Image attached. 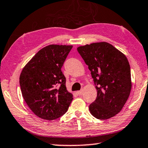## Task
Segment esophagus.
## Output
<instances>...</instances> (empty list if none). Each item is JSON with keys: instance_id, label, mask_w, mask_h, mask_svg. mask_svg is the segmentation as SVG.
Listing matches in <instances>:
<instances>
[{"instance_id": "esophagus-1", "label": "esophagus", "mask_w": 148, "mask_h": 148, "mask_svg": "<svg viewBox=\"0 0 148 148\" xmlns=\"http://www.w3.org/2000/svg\"><path fill=\"white\" fill-rule=\"evenodd\" d=\"M77 93H78V94L79 95H82V94H83V90H80V91H78V92H77Z\"/></svg>"}]
</instances>
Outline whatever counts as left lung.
I'll return each instance as SVG.
<instances>
[{
	"label": "left lung",
	"instance_id": "left-lung-1",
	"mask_svg": "<svg viewBox=\"0 0 148 148\" xmlns=\"http://www.w3.org/2000/svg\"><path fill=\"white\" fill-rule=\"evenodd\" d=\"M88 66L97 91L90 111L96 119L106 120L120 112L132 88L127 58L107 42L93 43L77 48Z\"/></svg>",
	"mask_w": 148,
	"mask_h": 148
}]
</instances>
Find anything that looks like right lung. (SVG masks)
I'll return each mask as SVG.
<instances>
[{
	"instance_id": "add662e5",
	"label": "right lung",
	"mask_w": 148,
	"mask_h": 148,
	"mask_svg": "<svg viewBox=\"0 0 148 148\" xmlns=\"http://www.w3.org/2000/svg\"><path fill=\"white\" fill-rule=\"evenodd\" d=\"M72 48V45L47 46L35 55L20 74L23 99L33 112L45 120L62 116L73 99L61 70Z\"/></svg>"
}]
</instances>
